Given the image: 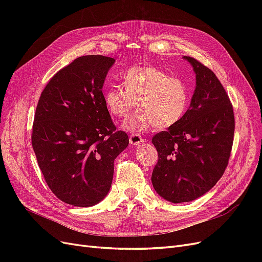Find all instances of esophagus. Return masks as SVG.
Returning <instances> with one entry per match:
<instances>
[{
    "instance_id": "1",
    "label": "esophagus",
    "mask_w": 262,
    "mask_h": 262,
    "mask_svg": "<svg viewBox=\"0 0 262 262\" xmlns=\"http://www.w3.org/2000/svg\"><path fill=\"white\" fill-rule=\"evenodd\" d=\"M129 141H130V144H132V145H139V144L143 143V142H144V140L142 139V137L138 133L131 134L130 138H129Z\"/></svg>"
}]
</instances>
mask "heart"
<instances>
[{
    "label": "heart",
    "mask_w": 262,
    "mask_h": 262,
    "mask_svg": "<svg viewBox=\"0 0 262 262\" xmlns=\"http://www.w3.org/2000/svg\"><path fill=\"white\" fill-rule=\"evenodd\" d=\"M121 86H113L105 93V104L110 115L124 119L137 102L140 109L124 126L130 131H145L155 125L167 129L184 117L189 104L185 82L166 71L150 66H136L122 75Z\"/></svg>",
    "instance_id": "obj_1"
}]
</instances>
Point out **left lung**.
Here are the masks:
<instances>
[{"instance_id": "8db88e82", "label": "left lung", "mask_w": 262, "mask_h": 262, "mask_svg": "<svg viewBox=\"0 0 262 262\" xmlns=\"http://www.w3.org/2000/svg\"><path fill=\"white\" fill-rule=\"evenodd\" d=\"M196 86L181 120L158 132L152 142L158 161L152 173L156 192L172 203L192 201L215 186L231 156L233 105L216 75L192 57Z\"/></svg>"}]
</instances>
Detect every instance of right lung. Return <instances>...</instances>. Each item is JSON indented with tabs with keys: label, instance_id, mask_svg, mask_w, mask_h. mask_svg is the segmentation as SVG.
<instances>
[{
	"label": "right lung",
	"instance_id": "right-lung-1",
	"mask_svg": "<svg viewBox=\"0 0 262 262\" xmlns=\"http://www.w3.org/2000/svg\"><path fill=\"white\" fill-rule=\"evenodd\" d=\"M114 63L97 54L75 59L50 78L37 104L31 144L39 168L55 196L75 207L104 199L116 157L129 144L101 91Z\"/></svg>",
	"mask_w": 262,
	"mask_h": 262
}]
</instances>
